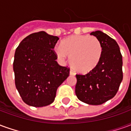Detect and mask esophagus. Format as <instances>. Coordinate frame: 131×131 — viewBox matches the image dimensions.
Returning <instances> with one entry per match:
<instances>
[{
    "label": "esophagus",
    "mask_w": 131,
    "mask_h": 131,
    "mask_svg": "<svg viewBox=\"0 0 131 131\" xmlns=\"http://www.w3.org/2000/svg\"><path fill=\"white\" fill-rule=\"evenodd\" d=\"M70 75H75V72L73 70H70Z\"/></svg>",
    "instance_id": "1"
}]
</instances>
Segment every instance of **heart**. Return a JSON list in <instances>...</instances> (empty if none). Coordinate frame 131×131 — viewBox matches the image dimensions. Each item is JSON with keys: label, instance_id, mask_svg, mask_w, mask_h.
<instances>
[{"label": "heart", "instance_id": "b5f03b06", "mask_svg": "<svg viewBox=\"0 0 131 131\" xmlns=\"http://www.w3.org/2000/svg\"><path fill=\"white\" fill-rule=\"evenodd\" d=\"M57 57L64 61L70 57L69 63L74 71L88 73L96 67L101 58L102 48L95 36L74 35L62 41L61 47L54 50Z\"/></svg>", "mask_w": 131, "mask_h": 131}]
</instances>
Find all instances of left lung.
Segmentation results:
<instances>
[{
    "instance_id": "left-lung-1",
    "label": "left lung",
    "mask_w": 131,
    "mask_h": 131,
    "mask_svg": "<svg viewBox=\"0 0 131 131\" xmlns=\"http://www.w3.org/2000/svg\"><path fill=\"white\" fill-rule=\"evenodd\" d=\"M100 41L101 58L88 74H77L76 95L81 101L93 105L103 104L115 96L123 80L122 55L118 43L104 33H91Z\"/></svg>"
}]
</instances>
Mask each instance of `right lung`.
I'll list each match as a JSON object with an SVG mask.
<instances>
[{"instance_id":"right-lung-1","label":"right lung","mask_w":131,"mask_h":131,"mask_svg":"<svg viewBox=\"0 0 131 131\" xmlns=\"http://www.w3.org/2000/svg\"><path fill=\"white\" fill-rule=\"evenodd\" d=\"M59 38L45 31L34 33L17 48L13 62L15 81L22 100L30 106L52 103L57 88L69 76L70 69L57 62L54 46Z\"/></svg>"}]
</instances>
